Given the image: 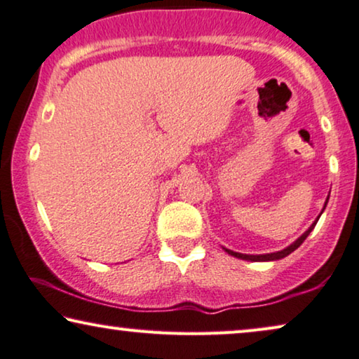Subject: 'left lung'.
Here are the masks:
<instances>
[{
	"mask_svg": "<svg viewBox=\"0 0 359 359\" xmlns=\"http://www.w3.org/2000/svg\"><path fill=\"white\" fill-rule=\"evenodd\" d=\"M327 202H329V196H327V199H325V204H324V209H325V205H327ZM324 209H322V212H324ZM322 212H320V215H322ZM319 215V217H320ZM319 217L316 218V220L313 222V225H311L308 230H306L303 235H301L298 240L296 241H293L292 244H290V246H287L285 249H282V251H277V252H269V254H241V252H235V251H231V249H226V248H223L225 249V251L230 254V256H233V257H238V259H243V261H252V262H267V261H278V259H283V257H287L288 254H292L294 249H298L301 244H303V241L306 240V238L309 236V233L314 230V226H316V223H318V220H319Z\"/></svg>",
	"mask_w": 359,
	"mask_h": 359,
	"instance_id": "1",
	"label": "left lung"
}]
</instances>
